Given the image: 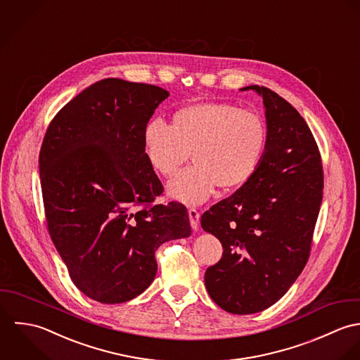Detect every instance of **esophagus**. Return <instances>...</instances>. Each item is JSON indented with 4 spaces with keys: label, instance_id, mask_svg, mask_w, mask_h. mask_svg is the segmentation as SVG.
I'll return each mask as SVG.
<instances>
[{
    "label": "esophagus",
    "instance_id": "34e87169",
    "mask_svg": "<svg viewBox=\"0 0 360 360\" xmlns=\"http://www.w3.org/2000/svg\"><path fill=\"white\" fill-rule=\"evenodd\" d=\"M188 214H189V218H191V225H192V228L196 231L198 228H199V219H200V213L196 210V209H189L188 210Z\"/></svg>",
    "mask_w": 360,
    "mask_h": 360
}]
</instances>
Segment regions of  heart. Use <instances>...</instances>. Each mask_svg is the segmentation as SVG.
Returning <instances> with one entry per match:
<instances>
[{"instance_id":"heart-1","label":"heart","mask_w":360,"mask_h":360,"mask_svg":"<svg viewBox=\"0 0 360 360\" xmlns=\"http://www.w3.org/2000/svg\"><path fill=\"white\" fill-rule=\"evenodd\" d=\"M269 141L264 118L228 103H199L172 114L171 125L161 120L147 122L144 154L151 168L174 176L189 160L195 165L168 185L171 198L199 205L216 191H235L257 171Z\"/></svg>"}]
</instances>
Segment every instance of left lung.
Returning <instances> with one entry per match:
<instances>
[{"label":"left lung","mask_w":360,"mask_h":360,"mask_svg":"<svg viewBox=\"0 0 360 360\" xmlns=\"http://www.w3.org/2000/svg\"><path fill=\"white\" fill-rule=\"evenodd\" d=\"M269 141L253 176L202 216L222 257L205 274L217 304L252 314L278 302L304 269L323 200V162L311 131L285 98L264 86Z\"/></svg>","instance_id":"1"}]
</instances>
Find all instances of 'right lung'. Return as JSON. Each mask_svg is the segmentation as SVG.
I'll use <instances>...</instances> for the list:
<instances>
[{
	"instance_id": "1",
	"label": "right lung",
	"mask_w": 360,
	"mask_h": 360,
	"mask_svg": "<svg viewBox=\"0 0 360 360\" xmlns=\"http://www.w3.org/2000/svg\"><path fill=\"white\" fill-rule=\"evenodd\" d=\"M168 96L154 84L103 79L57 112L43 139L49 233L73 284L100 303L141 295L155 277V250L191 235L184 205H154L164 188L144 154V127Z\"/></svg>"
}]
</instances>
